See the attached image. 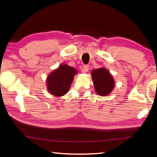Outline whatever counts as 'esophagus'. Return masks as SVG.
Masks as SVG:
<instances>
[{"label":"esophagus","mask_w":157,"mask_h":157,"mask_svg":"<svg viewBox=\"0 0 157 157\" xmlns=\"http://www.w3.org/2000/svg\"><path fill=\"white\" fill-rule=\"evenodd\" d=\"M89 69H90V66L89 65H84L83 67V71L84 72H87V71H89Z\"/></svg>","instance_id":"34e87169"}]
</instances>
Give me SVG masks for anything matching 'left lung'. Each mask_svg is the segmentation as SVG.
Masks as SVG:
<instances>
[{
	"instance_id": "obj_1",
	"label": "left lung",
	"mask_w": 157,
	"mask_h": 157,
	"mask_svg": "<svg viewBox=\"0 0 157 157\" xmlns=\"http://www.w3.org/2000/svg\"><path fill=\"white\" fill-rule=\"evenodd\" d=\"M95 92L101 97H106L113 91L115 81L113 76L105 67L94 69L91 71Z\"/></svg>"
}]
</instances>
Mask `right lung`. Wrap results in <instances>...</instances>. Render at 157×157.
Here are the masks:
<instances>
[{"label": "right lung", "mask_w": 157, "mask_h": 157, "mask_svg": "<svg viewBox=\"0 0 157 157\" xmlns=\"http://www.w3.org/2000/svg\"><path fill=\"white\" fill-rule=\"evenodd\" d=\"M78 70L67 64L60 65L49 73L46 78L47 90L56 97L67 94Z\"/></svg>", "instance_id": "obj_1"}]
</instances>
